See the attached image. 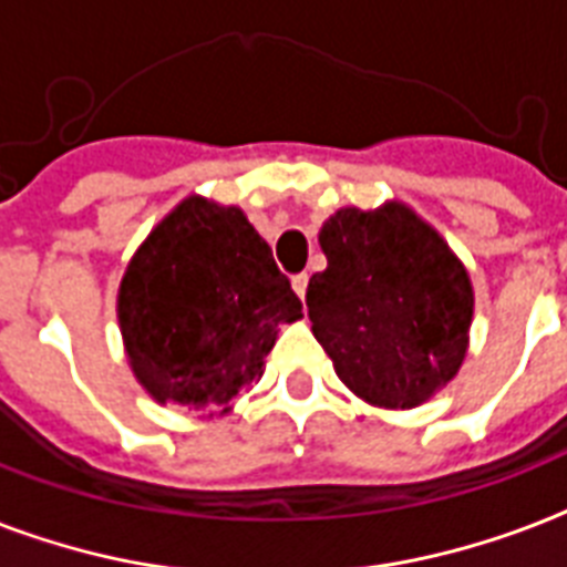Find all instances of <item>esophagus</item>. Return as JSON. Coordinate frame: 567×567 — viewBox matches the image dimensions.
<instances>
[{"label":"esophagus","mask_w":567,"mask_h":567,"mask_svg":"<svg viewBox=\"0 0 567 567\" xmlns=\"http://www.w3.org/2000/svg\"><path fill=\"white\" fill-rule=\"evenodd\" d=\"M293 291H297V297H302L306 300V288H309V274H297L293 276Z\"/></svg>","instance_id":"34e87169"}]
</instances>
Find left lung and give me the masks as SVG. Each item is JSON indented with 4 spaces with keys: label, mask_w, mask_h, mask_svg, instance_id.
<instances>
[{
    "label": "left lung",
    "mask_w": 567,
    "mask_h": 567,
    "mask_svg": "<svg viewBox=\"0 0 567 567\" xmlns=\"http://www.w3.org/2000/svg\"><path fill=\"white\" fill-rule=\"evenodd\" d=\"M327 270L309 279L311 332L350 391L412 409L456 377L474 291L465 267L405 205L341 208L320 229Z\"/></svg>",
    "instance_id": "left-lung-1"
}]
</instances>
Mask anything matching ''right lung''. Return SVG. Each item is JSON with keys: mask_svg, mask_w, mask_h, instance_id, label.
<instances>
[{"mask_svg": "<svg viewBox=\"0 0 567 567\" xmlns=\"http://www.w3.org/2000/svg\"><path fill=\"white\" fill-rule=\"evenodd\" d=\"M117 315L141 385L199 409L252 388L302 302L240 208L190 196L135 252Z\"/></svg>", "mask_w": 567, "mask_h": 567, "instance_id": "1", "label": "right lung"}]
</instances>
